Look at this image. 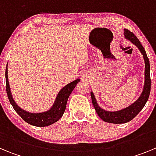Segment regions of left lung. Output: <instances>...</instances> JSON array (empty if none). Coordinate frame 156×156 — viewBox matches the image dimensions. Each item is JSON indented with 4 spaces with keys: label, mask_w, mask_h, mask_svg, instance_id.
Instances as JSON below:
<instances>
[{
    "label": "left lung",
    "mask_w": 156,
    "mask_h": 156,
    "mask_svg": "<svg viewBox=\"0 0 156 156\" xmlns=\"http://www.w3.org/2000/svg\"><path fill=\"white\" fill-rule=\"evenodd\" d=\"M124 35L126 39L129 40L133 44H135L138 48V49L143 55V57H144V63H145V69H144V78L145 79H144V86L142 94H140V98L133 104L129 105L127 108L116 112H108L105 111V110L102 109V108L99 107L98 105L97 104L94 95L92 92H90L92 103H93L94 107L95 110L97 112V114L98 115V116L100 117L101 119H103L105 122L116 123V124L117 123H125V122L132 120L140 112V110L144 108V106L145 105L146 102H147V101L149 98L150 90H151L149 59L147 56L145 50L143 48L142 44H140V41L137 39V37L132 32L125 29Z\"/></svg>",
    "instance_id": "1"
}]
</instances>
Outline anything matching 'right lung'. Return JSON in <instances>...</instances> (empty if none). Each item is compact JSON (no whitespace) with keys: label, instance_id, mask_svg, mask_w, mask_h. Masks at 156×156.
Wrapping results in <instances>:
<instances>
[{"label":"right lung","instance_id":"1","mask_svg":"<svg viewBox=\"0 0 156 156\" xmlns=\"http://www.w3.org/2000/svg\"><path fill=\"white\" fill-rule=\"evenodd\" d=\"M5 78H6L7 94H8L9 101L13 108L21 116L23 120L28 122L29 124L35 126H47L57 122L64 113L65 110H66V103H67L70 94L73 90L76 85L80 82V79H77L66 85L62 89H61V90L58 94L55 101L54 103L52 108H50V110L44 112H41V113H30V112H26L25 110L19 108L12 98L8 80V68L7 67L6 70H5Z\"/></svg>","mask_w":156,"mask_h":156}]
</instances>
